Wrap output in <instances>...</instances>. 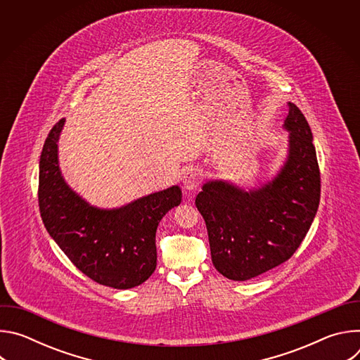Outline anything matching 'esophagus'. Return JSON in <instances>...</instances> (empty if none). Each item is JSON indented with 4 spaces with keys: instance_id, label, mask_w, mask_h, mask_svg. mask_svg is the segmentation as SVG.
<instances>
[{
    "instance_id": "esophagus-1",
    "label": "esophagus",
    "mask_w": 360,
    "mask_h": 360,
    "mask_svg": "<svg viewBox=\"0 0 360 360\" xmlns=\"http://www.w3.org/2000/svg\"><path fill=\"white\" fill-rule=\"evenodd\" d=\"M200 182V172L196 168H188L184 175V188L186 191H195Z\"/></svg>"
}]
</instances>
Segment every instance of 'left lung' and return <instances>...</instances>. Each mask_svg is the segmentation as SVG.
<instances>
[{"mask_svg":"<svg viewBox=\"0 0 360 360\" xmlns=\"http://www.w3.org/2000/svg\"><path fill=\"white\" fill-rule=\"evenodd\" d=\"M288 107V157L272 181L252 189L208 181L195 199L212 264L228 279L248 281L286 262L318 212L321 172L312 131L295 104Z\"/></svg>","mask_w":360,"mask_h":360,"instance_id":"left-lung-1","label":"left lung"}]
</instances>
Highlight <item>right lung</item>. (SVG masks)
Wrapping results in <instances>:
<instances>
[{"instance_id":"right-lung-1","label":"right lung","mask_w":360,"mask_h":360,"mask_svg":"<svg viewBox=\"0 0 360 360\" xmlns=\"http://www.w3.org/2000/svg\"><path fill=\"white\" fill-rule=\"evenodd\" d=\"M64 124L61 120L49 131L39 158L42 222L84 275L114 289L135 288L157 268V228L165 214L181 203V188L174 185L121 208L92 207L61 174L58 139Z\"/></svg>"}]
</instances>
